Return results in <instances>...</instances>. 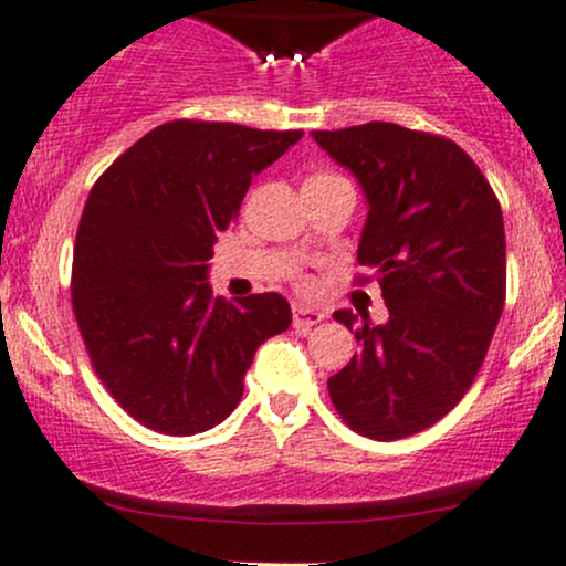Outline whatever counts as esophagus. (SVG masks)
<instances>
[{"instance_id": "obj_1", "label": "esophagus", "mask_w": 566, "mask_h": 566, "mask_svg": "<svg viewBox=\"0 0 566 566\" xmlns=\"http://www.w3.org/2000/svg\"><path fill=\"white\" fill-rule=\"evenodd\" d=\"M323 319H325V312H319V308H306V306L293 308V325L298 331H308L312 325L323 323Z\"/></svg>"}]
</instances>
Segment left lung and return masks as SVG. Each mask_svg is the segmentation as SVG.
Returning a JSON list of instances; mask_svg holds the SVG:
<instances>
[{"label":"left lung","mask_w":566,"mask_h":566,"mask_svg":"<svg viewBox=\"0 0 566 566\" xmlns=\"http://www.w3.org/2000/svg\"><path fill=\"white\" fill-rule=\"evenodd\" d=\"M312 135L366 192L358 263L377 273L390 312L385 325L333 314L360 353L328 379L331 401L363 437H412L467 396L491 347L507 293L502 206L442 135L388 122Z\"/></svg>","instance_id":"8db88e82"}]
</instances>
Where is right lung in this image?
Returning <instances> with one entry per match:
<instances>
[{
    "label": "right lung",
    "mask_w": 566,
    "mask_h": 566,
    "mask_svg": "<svg viewBox=\"0 0 566 566\" xmlns=\"http://www.w3.org/2000/svg\"><path fill=\"white\" fill-rule=\"evenodd\" d=\"M301 129L176 118L129 146L88 192L73 252V312L118 407L151 431L222 423L265 338L290 328L279 293L213 298L208 260L252 176Z\"/></svg>",
    "instance_id": "add662e5"
}]
</instances>
